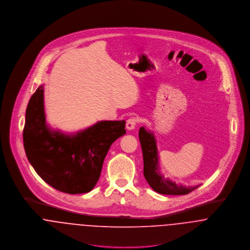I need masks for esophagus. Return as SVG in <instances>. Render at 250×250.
<instances>
[{
    "instance_id": "esophagus-1",
    "label": "esophagus",
    "mask_w": 250,
    "mask_h": 250,
    "mask_svg": "<svg viewBox=\"0 0 250 250\" xmlns=\"http://www.w3.org/2000/svg\"><path fill=\"white\" fill-rule=\"evenodd\" d=\"M137 124H138V119L132 117V118H130V119H128V120L126 121L125 126H126V128H127L128 130H132V129H134V128L136 127Z\"/></svg>"
}]
</instances>
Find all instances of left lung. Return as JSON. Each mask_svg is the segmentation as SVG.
Segmentation results:
<instances>
[{"mask_svg":"<svg viewBox=\"0 0 250 250\" xmlns=\"http://www.w3.org/2000/svg\"><path fill=\"white\" fill-rule=\"evenodd\" d=\"M139 139L144 158V176L149 186L157 193L162 194H187L195 190L198 186L186 187L177 185L175 182L165 178L159 170L158 152L156 141L152 132L147 131L145 127L139 129Z\"/></svg>","mask_w":250,"mask_h":250,"instance_id":"1","label":"left lung"}]
</instances>
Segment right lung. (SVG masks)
I'll use <instances>...</instances> for the list:
<instances>
[{"instance_id":"add662e5","label":"right lung","mask_w":250,"mask_h":250,"mask_svg":"<svg viewBox=\"0 0 250 250\" xmlns=\"http://www.w3.org/2000/svg\"><path fill=\"white\" fill-rule=\"evenodd\" d=\"M125 125V121H102L74 135L51 130L41 85L28 102L24 147L29 163L46 183L66 194H83L97 184L112 144L126 132Z\"/></svg>"}]
</instances>
